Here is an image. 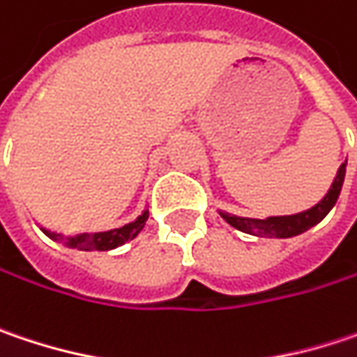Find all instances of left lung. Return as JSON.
<instances>
[{
	"instance_id": "obj_1",
	"label": "left lung",
	"mask_w": 357,
	"mask_h": 357,
	"mask_svg": "<svg viewBox=\"0 0 357 357\" xmlns=\"http://www.w3.org/2000/svg\"><path fill=\"white\" fill-rule=\"evenodd\" d=\"M345 165L347 162L340 166V170H337V174L333 178V185L327 191V195L319 201L315 207H311L307 211H301V213H294V215L266 217V219L229 215L225 211H219V215L223 217L231 227L240 229L243 234H252V236H260V238H293V236H298V234L307 231L309 227L317 225L319 221L333 209V205H335V201L340 197V191H342V185H344Z\"/></svg>"
}]
</instances>
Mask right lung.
I'll list each match as a JSON object with an SVG mask.
<instances>
[{
    "label": "right lung",
    "instance_id": "add662e5",
    "mask_svg": "<svg viewBox=\"0 0 357 357\" xmlns=\"http://www.w3.org/2000/svg\"><path fill=\"white\" fill-rule=\"evenodd\" d=\"M148 219V211H144L136 221L117 227V229H109V231H99V234H77V236H63V234H52L48 229H42L48 238L56 240V242L64 243L68 248H77V250H85V252H105V250H114L119 248L126 242L134 240L146 225Z\"/></svg>",
    "mask_w": 357,
    "mask_h": 357
}]
</instances>
